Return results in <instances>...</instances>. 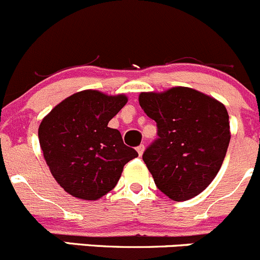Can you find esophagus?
Wrapping results in <instances>:
<instances>
[{
    "label": "esophagus",
    "mask_w": 260,
    "mask_h": 260,
    "mask_svg": "<svg viewBox=\"0 0 260 260\" xmlns=\"http://www.w3.org/2000/svg\"><path fill=\"white\" fill-rule=\"evenodd\" d=\"M144 149H145V146H144V144H140V145H139L138 148H136V151H138V153H139V155H143Z\"/></svg>",
    "instance_id": "obj_1"
}]
</instances>
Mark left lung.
Returning <instances> with one entry per match:
<instances>
[{"label":"left lung","instance_id":"8db88e82","mask_svg":"<svg viewBox=\"0 0 260 260\" xmlns=\"http://www.w3.org/2000/svg\"><path fill=\"white\" fill-rule=\"evenodd\" d=\"M139 104L156 122L158 138L143 154L156 187L173 201L201 193L220 171L230 143L225 106L187 87L140 93Z\"/></svg>","mask_w":260,"mask_h":260}]
</instances>
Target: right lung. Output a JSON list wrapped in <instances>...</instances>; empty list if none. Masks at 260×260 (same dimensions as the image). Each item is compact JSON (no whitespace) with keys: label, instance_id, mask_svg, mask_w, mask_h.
<instances>
[{"label":"right lung","instance_id":"obj_1","mask_svg":"<svg viewBox=\"0 0 260 260\" xmlns=\"http://www.w3.org/2000/svg\"><path fill=\"white\" fill-rule=\"evenodd\" d=\"M124 94L78 92L56 105L39 126L46 164L64 191L82 200H99L111 191L124 166L138 156L119 130L107 126L125 106Z\"/></svg>","mask_w":260,"mask_h":260}]
</instances>
